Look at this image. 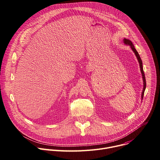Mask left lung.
<instances>
[{"label":"left lung","instance_id":"left-lung-1","mask_svg":"<svg viewBox=\"0 0 160 160\" xmlns=\"http://www.w3.org/2000/svg\"><path fill=\"white\" fill-rule=\"evenodd\" d=\"M124 43L127 45H129L130 46L131 48L132 49V51L134 52V53L135 54V55H136L137 58V59L138 61V63L140 64V71H141V73H142V78H143V91H142V99H143V95H144V92H145V88H146V81H145V73H144V72H143V65H142V61L140 58V56L138 54V52H137V51L136 50V48H135L134 46L133 45L132 43L131 42V40H128V39H126V38H124Z\"/></svg>","mask_w":160,"mask_h":160}]
</instances>
